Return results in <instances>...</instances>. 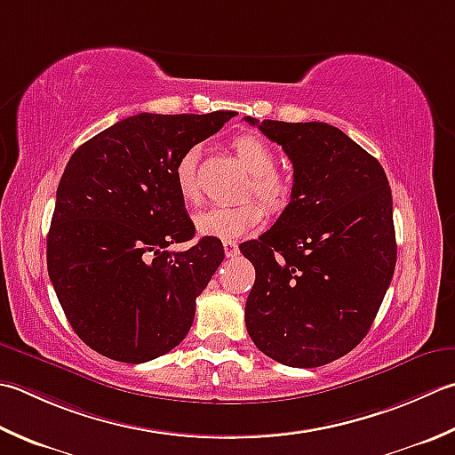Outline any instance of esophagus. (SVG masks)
I'll list each match as a JSON object with an SVG mask.
<instances>
[{"label":"esophagus","mask_w":455,"mask_h":455,"mask_svg":"<svg viewBox=\"0 0 455 455\" xmlns=\"http://www.w3.org/2000/svg\"><path fill=\"white\" fill-rule=\"evenodd\" d=\"M222 246H225L227 258H235L238 254V244L235 243V240H225V243H222Z\"/></svg>","instance_id":"obj_1"}]
</instances>
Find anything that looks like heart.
Masks as SVG:
<instances>
[{
  "mask_svg": "<svg viewBox=\"0 0 455 455\" xmlns=\"http://www.w3.org/2000/svg\"><path fill=\"white\" fill-rule=\"evenodd\" d=\"M233 149L240 162L252 173L251 191L270 212H282L291 201L293 187L286 177L275 173V154L262 138L243 133L233 141ZM173 181L177 193L185 203L201 199L199 180V148H189L177 159L173 167ZM264 219V209L258 201H244L238 204L204 209L195 215V228L201 236L235 240L244 236Z\"/></svg>",
  "mask_w": 455,
  "mask_h": 455,
  "instance_id": "b5f03b06",
  "label": "heart"
}]
</instances>
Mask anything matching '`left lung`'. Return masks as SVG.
<instances>
[{
	"instance_id": "obj_1",
	"label": "left lung",
	"mask_w": 455,
	"mask_h": 455,
	"mask_svg": "<svg viewBox=\"0 0 455 455\" xmlns=\"http://www.w3.org/2000/svg\"><path fill=\"white\" fill-rule=\"evenodd\" d=\"M244 120L293 165L288 207L260 238L240 244L256 270L244 309L248 335L282 364L322 367L363 341L393 280L387 173L325 122Z\"/></svg>"
}]
</instances>
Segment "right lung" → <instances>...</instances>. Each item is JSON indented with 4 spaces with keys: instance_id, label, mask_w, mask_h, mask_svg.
Segmentation results:
<instances>
[{
    "instance_id": "right-lung-1",
    "label": "right lung",
    "mask_w": 455,
    "mask_h": 455,
    "mask_svg": "<svg viewBox=\"0 0 455 455\" xmlns=\"http://www.w3.org/2000/svg\"><path fill=\"white\" fill-rule=\"evenodd\" d=\"M235 112L138 114L84 141L65 167L47 236V270L70 327L122 363L162 357L189 333L195 299L225 251L195 236L173 167Z\"/></svg>"
}]
</instances>
